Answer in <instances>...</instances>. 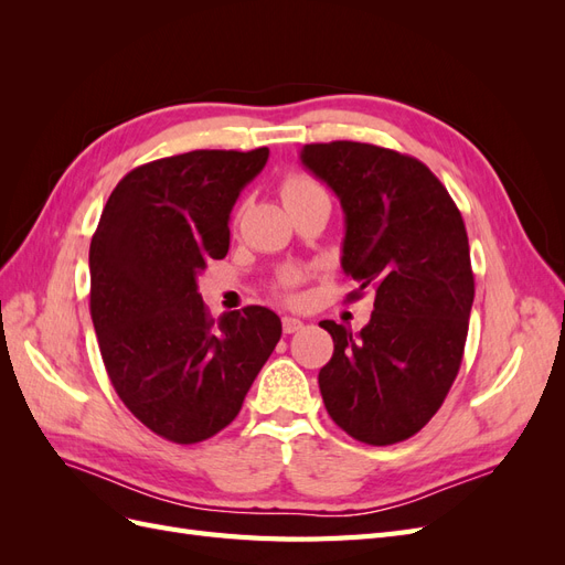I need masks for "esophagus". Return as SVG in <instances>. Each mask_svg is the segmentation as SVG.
<instances>
[{"instance_id": "esophagus-1", "label": "esophagus", "mask_w": 565, "mask_h": 565, "mask_svg": "<svg viewBox=\"0 0 565 565\" xmlns=\"http://www.w3.org/2000/svg\"><path fill=\"white\" fill-rule=\"evenodd\" d=\"M303 328V322L299 320V318H292V316H285L282 318V332L285 334H295V332H299Z\"/></svg>"}]
</instances>
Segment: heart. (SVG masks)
Returning <instances> with one entry per match:
<instances>
[{
    "instance_id": "b5f03b06",
    "label": "heart",
    "mask_w": 565,
    "mask_h": 565,
    "mask_svg": "<svg viewBox=\"0 0 565 565\" xmlns=\"http://www.w3.org/2000/svg\"><path fill=\"white\" fill-rule=\"evenodd\" d=\"M318 191H322L318 181H313L311 177H306V174H289L280 185V195H282L287 207H289V204H295L303 198L318 193ZM297 282H299V273L297 270H285L282 276L278 278V289L282 295H287Z\"/></svg>"
}]
</instances>
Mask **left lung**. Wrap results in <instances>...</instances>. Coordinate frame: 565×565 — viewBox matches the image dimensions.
<instances>
[{
  "mask_svg": "<svg viewBox=\"0 0 565 565\" xmlns=\"http://www.w3.org/2000/svg\"><path fill=\"white\" fill-rule=\"evenodd\" d=\"M299 158L344 210L351 299L374 295L361 332L320 322L334 339L318 374L322 401L351 438L391 446L438 413L461 365L473 303L465 221L431 169L396 150L332 141Z\"/></svg>",
  "mask_w": 565,
  "mask_h": 565,
  "instance_id": "1",
  "label": "left lung"
}]
</instances>
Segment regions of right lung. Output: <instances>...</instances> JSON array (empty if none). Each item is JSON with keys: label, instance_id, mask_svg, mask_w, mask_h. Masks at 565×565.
<instances>
[{"label": "right lung", "instance_id": "1", "mask_svg": "<svg viewBox=\"0 0 565 565\" xmlns=\"http://www.w3.org/2000/svg\"><path fill=\"white\" fill-rule=\"evenodd\" d=\"M268 148L191 150L131 169L89 247V309L117 396L158 436L191 446L228 426L282 334L245 306L214 320L198 292L224 259L228 218Z\"/></svg>", "mask_w": 565, "mask_h": 565}]
</instances>
